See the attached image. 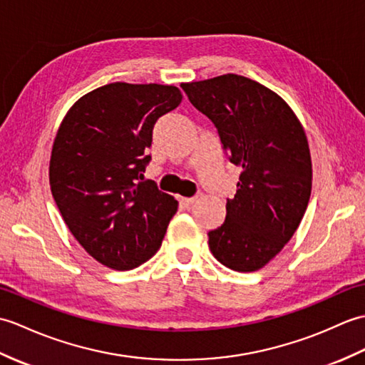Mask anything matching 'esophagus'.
Masks as SVG:
<instances>
[{
    "mask_svg": "<svg viewBox=\"0 0 365 365\" xmlns=\"http://www.w3.org/2000/svg\"><path fill=\"white\" fill-rule=\"evenodd\" d=\"M181 201V205L184 206V207H190L193 203H195V201H197V197H192V198H181L180 200Z\"/></svg>",
    "mask_w": 365,
    "mask_h": 365,
    "instance_id": "1",
    "label": "esophagus"
}]
</instances>
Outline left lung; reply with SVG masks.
Returning a JSON list of instances; mask_svg holds the SVG:
<instances>
[{
	"label": "left lung",
	"mask_w": 365,
	"mask_h": 365,
	"mask_svg": "<svg viewBox=\"0 0 365 365\" xmlns=\"http://www.w3.org/2000/svg\"><path fill=\"white\" fill-rule=\"evenodd\" d=\"M181 87L215 125L230 160L242 167L223 225L207 232L210 253L231 270L256 272L292 239L309 203L304 129L279 95L250 78L228 73Z\"/></svg>",
	"instance_id": "8db88e82"
}]
</instances>
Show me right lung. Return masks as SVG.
<instances>
[{"mask_svg":"<svg viewBox=\"0 0 365 365\" xmlns=\"http://www.w3.org/2000/svg\"><path fill=\"white\" fill-rule=\"evenodd\" d=\"M182 100L175 86L112 83L73 104L56 134L50 185L88 255L131 270L156 255L178 201L143 181L156 121Z\"/></svg>","mask_w":365,"mask_h":365,"instance_id":"add662e5","label":"right lung"}]
</instances>
